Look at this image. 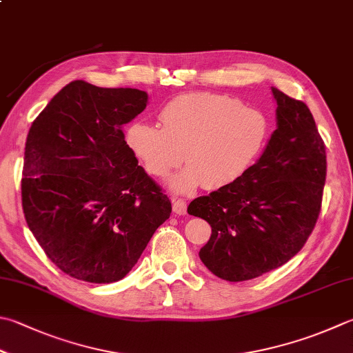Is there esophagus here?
<instances>
[{
  "instance_id": "esophagus-1",
  "label": "esophagus",
  "mask_w": 353,
  "mask_h": 353,
  "mask_svg": "<svg viewBox=\"0 0 353 353\" xmlns=\"http://www.w3.org/2000/svg\"><path fill=\"white\" fill-rule=\"evenodd\" d=\"M172 208H174V212L176 215L188 214V204H185L184 199H174V203H172Z\"/></svg>"
}]
</instances>
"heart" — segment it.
Segmentation results:
<instances>
[{
	"label": "heart",
	"mask_w": 353,
	"mask_h": 353,
	"mask_svg": "<svg viewBox=\"0 0 353 353\" xmlns=\"http://www.w3.org/2000/svg\"><path fill=\"white\" fill-rule=\"evenodd\" d=\"M159 119L163 128L132 124L125 143L158 178L168 176L185 158L188 168L169 181L176 194H190L201 184L209 190L234 184L261 155L269 137V119L261 110L209 92L170 99Z\"/></svg>",
	"instance_id": "b5f03b06"
}]
</instances>
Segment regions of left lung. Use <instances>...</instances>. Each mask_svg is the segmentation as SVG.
Instances as JSON below:
<instances>
[{
    "instance_id": "left-lung-1",
    "label": "left lung",
    "mask_w": 353,
    "mask_h": 353,
    "mask_svg": "<svg viewBox=\"0 0 353 353\" xmlns=\"http://www.w3.org/2000/svg\"><path fill=\"white\" fill-rule=\"evenodd\" d=\"M276 129L258 161L228 188L198 196L189 215L212 228L199 258L225 281L278 269L303 249L320 215L325 148L307 105L272 88Z\"/></svg>"
}]
</instances>
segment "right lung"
<instances>
[{
    "mask_svg": "<svg viewBox=\"0 0 353 353\" xmlns=\"http://www.w3.org/2000/svg\"><path fill=\"white\" fill-rule=\"evenodd\" d=\"M148 99L138 89L77 79L32 123L21 179L24 216L50 261L77 280H121L170 216V199L124 139L123 125Z\"/></svg>",
    "mask_w": 353,
    "mask_h": 353,
    "instance_id": "add662e5",
    "label": "right lung"
}]
</instances>
